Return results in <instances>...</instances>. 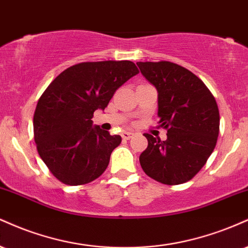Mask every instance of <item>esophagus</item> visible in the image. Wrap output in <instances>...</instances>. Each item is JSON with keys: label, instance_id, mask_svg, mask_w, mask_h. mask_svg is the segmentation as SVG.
<instances>
[{"label": "esophagus", "instance_id": "34e87169", "mask_svg": "<svg viewBox=\"0 0 248 248\" xmlns=\"http://www.w3.org/2000/svg\"><path fill=\"white\" fill-rule=\"evenodd\" d=\"M133 136H135V133H132V132H123V133H122V138H123L124 140H129V139L133 138Z\"/></svg>", "mask_w": 248, "mask_h": 248}]
</instances>
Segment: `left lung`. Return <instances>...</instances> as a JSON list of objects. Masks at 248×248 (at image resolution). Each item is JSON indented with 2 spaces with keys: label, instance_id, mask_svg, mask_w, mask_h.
Instances as JSON below:
<instances>
[{
  "label": "left lung",
  "instance_id": "8db88e82",
  "mask_svg": "<svg viewBox=\"0 0 248 248\" xmlns=\"http://www.w3.org/2000/svg\"><path fill=\"white\" fill-rule=\"evenodd\" d=\"M142 77L158 92L160 126L167 139L146 133L148 146L139 156L148 176L164 185L191 180L214 152L219 111L210 90L185 67L170 62H137Z\"/></svg>",
  "mask_w": 248,
  "mask_h": 248
}]
</instances>
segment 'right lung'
<instances>
[{"label":"right lung","mask_w":248,"mask_h":248,"mask_svg":"<svg viewBox=\"0 0 248 248\" xmlns=\"http://www.w3.org/2000/svg\"><path fill=\"white\" fill-rule=\"evenodd\" d=\"M132 61L81 62L60 73L38 101L34 141L40 158L59 181L86 185L103 174L121 136L93 125L122 84L138 74Z\"/></svg>","instance_id":"obj_1"}]
</instances>
